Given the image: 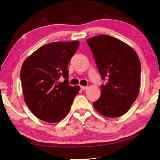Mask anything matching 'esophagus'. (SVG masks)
I'll return each mask as SVG.
<instances>
[{"mask_svg": "<svg viewBox=\"0 0 160 160\" xmlns=\"http://www.w3.org/2000/svg\"><path fill=\"white\" fill-rule=\"evenodd\" d=\"M80 88H81V89H82V91H85V90H87L88 89L87 87H84V86H80Z\"/></svg>", "mask_w": 160, "mask_h": 160, "instance_id": "1", "label": "esophagus"}]
</instances>
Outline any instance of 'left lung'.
I'll list each match as a JSON object with an SVG mask.
<instances>
[{
	"mask_svg": "<svg viewBox=\"0 0 160 160\" xmlns=\"http://www.w3.org/2000/svg\"><path fill=\"white\" fill-rule=\"evenodd\" d=\"M87 42L102 79L106 80L93 107L105 117L122 116L138 96L141 64L138 54L127 44L110 36H95Z\"/></svg>",
	"mask_w": 160,
	"mask_h": 160,
	"instance_id": "left-lung-1",
	"label": "left lung"
}]
</instances>
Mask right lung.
Segmentation results:
<instances>
[{"mask_svg":"<svg viewBox=\"0 0 160 160\" xmlns=\"http://www.w3.org/2000/svg\"><path fill=\"white\" fill-rule=\"evenodd\" d=\"M79 41L54 42L35 51L20 70L24 100L33 115L47 122H58L71 109L79 86L69 84L68 64ZM66 79L62 83L59 78Z\"/></svg>","mask_w":160,"mask_h":160,"instance_id":"right-lung-1","label":"right lung"}]
</instances>
